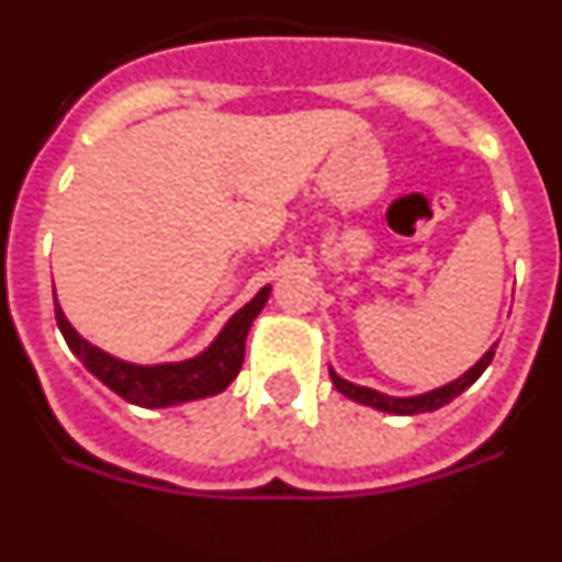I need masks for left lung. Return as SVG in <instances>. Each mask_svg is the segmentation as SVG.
<instances>
[{"mask_svg":"<svg viewBox=\"0 0 562 562\" xmlns=\"http://www.w3.org/2000/svg\"><path fill=\"white\" fill-rule=\"evenodd\" d=\"M495 346H498V342H493V346L484 351V357H481L475 366H470L464 374L456 376L453 382H445V385H439V389L425 391V394H416V396H391V394H382V391L369 389V385H357V382L342 380V376L337 374L331 366H329V376H331V382H335V389L340 391L342 396H349V400L360 402V405H369V408H374V411H382V414H394V416L428 414V411H436V408H441V405L453 402L461 391L470 389V385H473V382L484 374L486 366L493 362Z\"/></svg>","mask_w":562,"mask_h":562,"instance_id":"obj_1","label":"left lung"}]
</instances>
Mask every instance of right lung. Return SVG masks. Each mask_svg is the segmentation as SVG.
I'll use <instances>...</instances> for the list:
<instances>
[{
	"instance_id": "obj_1",
	"label": "right lung",
	"mask_w": 562,
	"mask_h": 562,
	"mask_svg": "<svg viewBox=\"0 0 562 562\" xmlns=\"http://www.w3.org/2000/svg\"><path fill=\"white\" fill-rule=\"evenodd\" d=\"M272 286H261L256 292L250 304H245L236 315L222 326V331L213 337L207 349L200 355L188 357V360L177 362H154V366H143V362H128L121 357L109 355L101 346L89 342L76 331V326L69 324L64 315L61 304L56 297V321L61 329L64 340H67L69 351L87 366L92 376L112 389L114 394L123 396L132 405L140 408H173V405H186L193 400H205V396H216L231 385L241 371L245 362V342L247 331H250L252 321L258 312L265 310L267 297H270Z\"/></svg>"
}]
</instances>
